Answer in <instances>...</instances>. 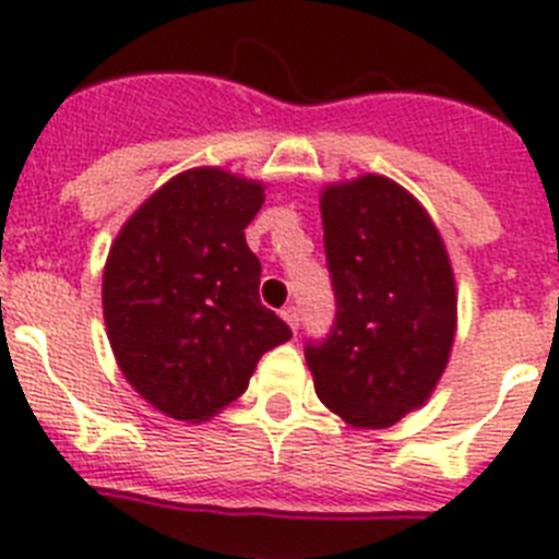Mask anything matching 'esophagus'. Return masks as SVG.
Returning a JSON list of instances; mask_svg holds the SVG:
<instances>
[{"instance_id":"34e87169","label":"esophagus","mask_w":559,"mask_h":559,"mask_svg":"<svg viewBox=\"0 0 559 559\" xmlns=\"http://www.w3.org/2000/svg\"><path fill=\"white\" fill-rule=\"evenodd\" d=\"M281 314H284V320L289 323L292 331H298V325H300V309H298V306H284V311H281Z\"/></svg>"}]
</instances>
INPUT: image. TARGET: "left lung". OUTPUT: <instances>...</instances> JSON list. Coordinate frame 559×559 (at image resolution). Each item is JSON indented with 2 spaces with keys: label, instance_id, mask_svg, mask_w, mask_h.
<instances>
[{
  "label": "left lung",
  "instance_id": "8db88e82",
  "mask_svg": "<svg viewBox=\"0 0 559 559\" xmlns=\"http://www.w3.org/2000/svg\"><path fill=\"white\" fill-rule=\"evenodd\" d=\"M336 314L306 342L317 399L356 429L424 406L456 331L451 261L426 209L395 180L361 175L320 194Z\"/></svg>",
  "mask_w": 559,
  "mask_h": 559
}]
</instances>
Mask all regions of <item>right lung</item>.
Returning a JSON list of instances; mask_svg holds the SVG:
<instances>
[{
  "mask_svg": "<svg viewBox=\"0 0 559 559\" xmlns=\"http://www.w3.org/2000/svg\"><path fill=\"white\" fill-rule=\"evenodd\" d=\"M264 186L217 167L175 175L139 205L103 273L108 340L124 379L175 420H209L248 390L261 354L292 336L261 306L245 228Z\"/></svg>",
  "mask_w": 559,
  "mask_h": 559,
  "instance_id": "1",
  "label": "right lung"
}]
</instances>
